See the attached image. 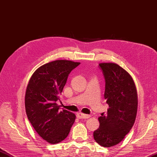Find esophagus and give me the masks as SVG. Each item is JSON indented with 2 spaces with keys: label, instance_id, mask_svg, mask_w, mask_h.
<instances>
[{
  "label": "esophagus",
  "instance_id": "34e87169",
  "mask_svg": "<svg viewBox=\"0 0 157 157\" xmlns=\"http://www.w3.org/2000/svg\"><path fill=\"white\" fill-rule=\"evenodd\" d=\"M76 117H77L78 119H89V118H90V115L89 114H82L81 113H79L77 114H76Z\"/></svg>",
  "mask_w": 157,
  "mask_h": 157
}]
</instances>
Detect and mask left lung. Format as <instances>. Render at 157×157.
<instances>
[{"instance_id":"obj_1","label":"left lung","mask_w":157,"mask_h":157,"mask_svg":"<svg viewBox=\"0 0 157 157\" xmlns=\"http://www.w3.org/2000/svg\"><path fill=\"white\" fill-rule=\"evenodd\" d=\"M105 85L104 98L109 108L98 118L100 127L94 137L100 146L109 148L119 144L132 129L137 110V94L133 80L117 63H99Z\"/></svg>"}]
</instances>
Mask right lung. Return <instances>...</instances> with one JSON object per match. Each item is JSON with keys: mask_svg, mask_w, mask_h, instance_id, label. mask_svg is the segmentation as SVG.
Instances as JSON below:
<instances>
[{"mask_svg": "<svg viewBox=\"0 0 157 157\" xmlns=\"http://www.w3.org/2000/svg\"><path fill=\"white\" fill-rule=\"evenodd\" d=\"M79 62L58 59L35 70L25 91V112L32 125L42 138L55 144L68 136L75 123L74 113L63 109L56 101L62 94L68 75Z\"/></svg>", "mask_w": 157, "mask_h": 157, "instance_id": "add662e5", "label": "right lung"}]
</instances>
